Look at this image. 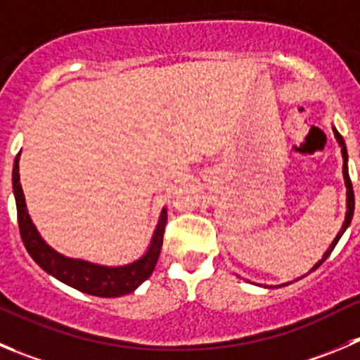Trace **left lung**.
I'll return each instance as SVG.
<instances>
[{
	"label": "left lung",
	"mask_w": 360,
	"mask_h": 360,
	"mask_svg": "<svg viewBox=\"0 0 360 360\" xmlns=\"http://www.w3.org/2000/svg\"><path fill=\"white\" fill-rule=\"evenodd\" d=\"M332 131H334V136H336L338 143H340V146H341V155H343V176H345V186H347V215H345V222H343V226H341L340 233L336 235V238H334V240H332V244L328 245V249H327V251H325V255L321 256L320 262H318L316 265H314L313 269L309 270V272H313V270H316L318 266H320L321 263H323L325 259H327L328 256H330V252L334 251V248H336V244H338V242H340V238L343 237V233H345V231H347L348 226H350L352 217H354L355 198H354V189H352L350 174H348V153H347V146H345V139H343V136H341L340 132L336 131V129H332ZM302 277H304V276H302ZM302 277H299V279H302ZM299 279H295V281H299ZM286 285H290V283H285V285H281V286H286ZM265 288H266V286H265Z\"/></svg>",
	"instance_id": "1"
}]
</instances>
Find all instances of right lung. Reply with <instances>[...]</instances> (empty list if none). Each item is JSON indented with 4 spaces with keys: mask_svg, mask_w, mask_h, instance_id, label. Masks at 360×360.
<instances>
[{
    "mask_svg": "<svg viewBox=\"0 0 360 360\" xmlns=\"http://www.w3.org/2000/svg\"><path fill=\"white\" fill-rule=\"evenodd\" d=\"M19 155L20 153H17L15 160H13L12 186L17 205V221H19L20 238H22L24 245L28 249L30 256L47 274H51V276L56 277L65 285L72 286V288L95 297L127 295V293L134 292L141 283H145L152 276L157 259H159L160 248H162L164 228H166L167 222L166 208H162V212H160L159 222H157V228L153 231L148 249L136 262L120 266H105L86 262V259L68 258V256L60 255L51 245L46 244V240L40 237L39 229H37L32 217H30L22 187H20L19 182Z\"/></svg>",
    "mask_w": 360,
    "mask_h": 360,
    "instance_id": "obj_1",
    "label": "right lung"
}]
</instances>
